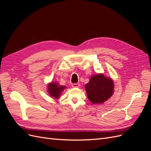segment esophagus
I'll return each instance as SVG.
<instances>
[{
  "mask_svg": "<svg viewBox=\"0 0 151 151\" xmlns=\"http://www.w3.org/2000/svg\"><path fill=\"white\" fill-rule=\"evenodd\" d=\"M81 84L79 83H74L72 84V88H79Z\"/></svg>",
  "mask_w": 151,
  "mask_h": 151,
  "instance_id": "1",
  "label": "esophagus"
}]
</instances>
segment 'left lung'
I'll use <instances>...</instances> for the list:
<instances>
[{
    "mask_svg": "<svg viewBox=\"0 0 151 151\" xmlns=\"http://www.w3.org/2000/svg\"><path fill=\"white\" fill-rule=\"evenodd\" d=\"M87 96L93 104L103 103L113 94L114 83L109 77L103 74H96L90 78L85 85Z\"/></svg>",
    "mask_w": 151,
    "mask_h": 151,
    "instance_id": "8db88e82",
    "label": "left lung"
}]
</instances>
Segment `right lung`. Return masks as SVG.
I'll return each instance as SVG.
<instances>
[{"label": "right lung", "mask_w": 151, "mask_h": 151, "mask_svg": "<svg viewBox=\"0 0 151 151\" xmlns=\"http://www.w3.org/2000/svg\"><path fill=\"white\" fill-rule=\"evenodd\" d=\"M65 89V86H59L58 83L52 82L48 84V92L51 96L55 99L60 98L61 93Z\"/></svg>", "instance_id": "right-lung-1"}]
</instances>
